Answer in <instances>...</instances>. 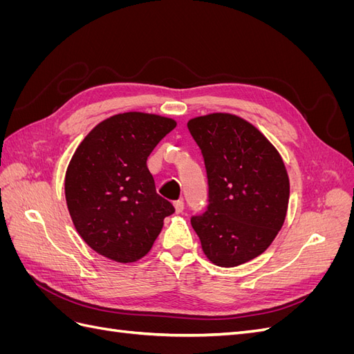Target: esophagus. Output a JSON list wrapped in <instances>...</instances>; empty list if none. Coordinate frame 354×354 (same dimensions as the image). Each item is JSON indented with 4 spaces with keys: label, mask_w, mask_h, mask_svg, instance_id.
I'll return each instance as SVG.
<instances>
[{
    "label": "esophagus",
    "mask_w": 354,
    "mask_h": 354,
    "mask_svg": "<svg viewBox=\"0 0 354 354\" xmlns=\"http://www.w3.org/2000/svg\"><path fill=\"white\" fill-rule=\"evenodd\" d=\"M174 208H176V212H177V214L183 212V209H185V202L181 201V199L176 201V202H174Z\"/></svg>",
    "instance_id": "34e87169"
}]
</instances>
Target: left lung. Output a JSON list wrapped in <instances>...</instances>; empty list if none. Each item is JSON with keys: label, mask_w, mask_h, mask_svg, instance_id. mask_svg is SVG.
Listing matches in <instances>:
<instances>
[{"label": "left lung", "mask_w": 354, "mask_h": 354, "mask_svg": "<svg viewBox=\"0 0 354 354\" xmlns=\"http://www.w3.org/2000/svg\"><path fill=\"white\" fill-rule=\"evenodd\" d=\"M208 176V208L192 217L207 259L220 267L250 261L269 248L285 223L289 177L283 159L259 128L216 112L192 118Z\"/></svg>", "instance_id": "obj_1"}]
</instances>
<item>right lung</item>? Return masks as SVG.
I'll use <instances>...</instances> for the list:
<instances>
[{"mask_svg":"<svg viewBox=\"0 0 354 354\" xmlns=\"http://www.w3.org/2000/svg\"><path fill=\"white\" fill-rule=\"evenodd\" d=\"M176 125L155 113H116L95 125L72 155L65 176L71 218L84 242L106 259H143L174 212L156 194L146 160Z\"/></svg>","mask_w":354,"mask_h":354,"instance_id":"right-lung-1","label":"right lung"}]
</instances>
